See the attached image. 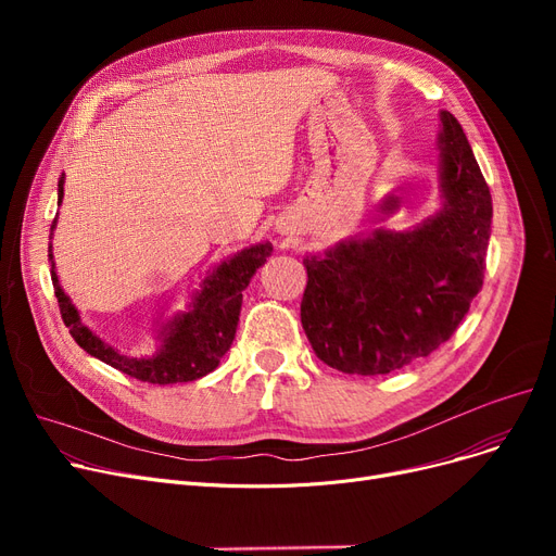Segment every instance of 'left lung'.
I'll return each mask as SVG.
<instances>
[{
	"mask_svg": "<svg viewBox=\"0 0 556 556\" xmlns=\"http://www.w3.org/2000/svg\"><path fill=\"white\" fill-rule=\"evenodd\" d=\"M442 210L413 229L306 254L302 327L319 361L344 374L401 369L446 342L484 279L491 193L459 122L440 112ZM399 200L388 195L383 212Z\"/></svg>",
	"mask_w": 556,
	"mask_h": 556,
	"instance_id": "left-lung-1",
	"label": "left lung"
}]
</instances>
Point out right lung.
I'll use <instances>...</instances> for the list:
<instances>
[{
  "label": "right lung",
  "instance_id": "right-lung-1",
  "mask_svg": "<svg viewBox=\"0 0 556 556\" xmlns=\"http://www.w3.org/2000/svg\"><path fill=\"white\" fill-rule=\"evenodd\" d=\"M63 185L65 178L58 180V204L63 202ZM55 220L51 223V233L55 229ZM270 243L250 245L233 256L223 258L218 266L210 270L202 279L200 290H195L189 311L173 315L168 323L157 329V349L149 356H124L114 346L103 342L97 333H92L80 323V313L65 295V290L58 281L53 252L49 243V261H51V281L61 306L63 323L70 329L72 338L83 346L87 354L103 361L105 365L119 369L137 381L168 386V383H187L202 378L218 367L220 358L231 346L237 336L239 315L243 304V290L248 288L254 273L270 256Z\"/></svg>",
  "mask_w": 556,
  "mask_h": 556
}]
</instances>
